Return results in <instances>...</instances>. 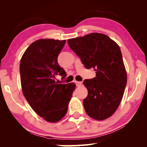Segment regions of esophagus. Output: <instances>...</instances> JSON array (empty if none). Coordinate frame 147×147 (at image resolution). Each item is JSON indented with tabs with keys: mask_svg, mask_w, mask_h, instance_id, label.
I'll list each match as a JSON object with an SVG mask.
<instances>
[{
	"mask_svg": "<svg viewBox=\"0 0 147 147\" xmlns=\"http://www.w3.org/2000/svg\"><path fill=\"white\" fill-rule=\"evenodd\" d=\"M75 84H76V86L77 87H79L82 85V82H78V81H75Z\"/></svg>",
	"mask_w": 147,
	"mask_h": 147,
	"instance_id": "obj_1",
	"label": "esophagus"
}]
</instances>
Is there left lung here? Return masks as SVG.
I'll return each instance as SVG.
<instances>
[{
    "label": "left lung",
    "mask_w": 147,
    "mask_h": 147,
    "mask_svg": "<svg viewBox=\"0 0 147 147\" xmlns=\"http://www.w3.org/2000/svg\"><path fill=\"white\" fill-rule=\"evenodd\" d=\"M67 42L84 67L96 73L94 78L83 82L88 91L83 100L87 114L98 121L109 117L118 108L127 82L120 47L106 35L98 33Z\"/></svg>",
    "instance_id": "obj_1"
}]
</instances>
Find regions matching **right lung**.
<instances>
[{
	"mask_svg": "<svg viewBox=\"0 0 147 147\" xmlns=\"http://www.w3.org/2000/svg\"><path fill=\"white\" fill-rule=\"evenodd\" d=\"M65 40L39 39L30 45L22 56L20 76L23 93L35 112L45 120L56 123L63 117L75 89V84H58L65 71L58 63V56Z\"/></svg>",
	"mask_w": 147,
	"mask_h": 147,
	"instance_id": "obj_1",
	"label": "right lung"
}]
</instances>
